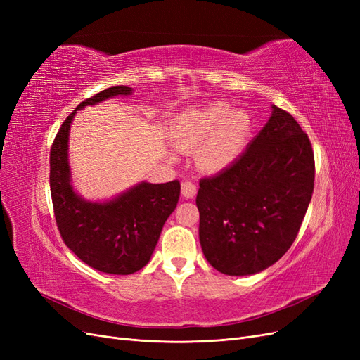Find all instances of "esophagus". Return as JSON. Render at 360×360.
<instances>
[{
	"instance_id": "34e87169",
	"label": "esophagus",
	"mask_w": 360,
	"mask_h": 360,
	"mask_svg": "<svg viewBox=\"0 0 360 360\" xmlns=\"http://www.w3.org/2000/svg\"><path fill=\"white\" fill-rule=\"evenodd\" d=\"M181 195L184 198H193L197 195V186L192 181H183L181 183Z\"/></svg>"
}]
</instances>
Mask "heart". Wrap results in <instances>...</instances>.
Listing matches in <instances>:
<instances>
[{"label":"heart","mask_w":360,"mask_h":360,"mask_svg":"<svg viewBox=\"0 0 360 360\" xmlns=\"http://www.w3.org/2000/svg\"><path fill=\"white\" fill-rule=\"evenodd\" d=\"M252 132V118L226 102L195 106L172 126V144L183 153L197 150V165L207 172L230 168L243 155Z\"/></svg>","instance_id":"obj_1"}]
</instances>
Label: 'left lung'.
Returning a JSON list of instances; mask_svg holds the SVG:
<instances>
[{
    "instance_id": "left-lung-1",
    "label": "left lung",
    "mask_w": 360,
    "mask_h": 360,
    "mask_svg": "<svg viewBox=\"0 0 360 360\" xmlns=\"http://www.w3.org/2000/svg\"><path fill=\"white\" fill-rule=\"evenodd\" d=\"M314 151L291 114L271 115L230 168L202 179L197 195L200 243L224 275L263 271L284 255L312 198Z\"/></svg>"
}]
</instances>
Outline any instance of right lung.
Returning <instances> with one entry per match:
<instances>
[{
    "label": "right lung",
    "mask_w": 360,
    "mask_h": 360,
    "mask_svg": "<svg viewBox=\"0 0 360 360\" xmlns=\"http://www.w3.org/2000/svg\"><path fill=\"white\" fill-rule=\"evenodd\" d=\"M132 91L117 85L81 102L64 120L49 155L53 214L64 243L85 264L110 275H130L147 266L180 197L179 180L141 181L106 201L84 200L73 189L69 134L76 111Z\"/></svg>",
    "instance_id": "add662e5"
}]
</instances>
